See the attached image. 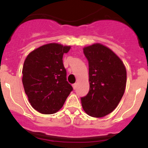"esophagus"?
I'll return each mask as SVG.
<instances>
[{
	"mask_svg": "<svg viewBox=\"0 0 148 148\" xmlns=\"http://www.w3.org/2000/svg\"><path fill=\"white\" fill-rule=\"evenodd\" d=\"M76 87H77V84H73V89H74V90H75V89H76Z\"/></svg>",
	"mask_w": 148,
	"mask_h": 148,
	"instance_id": "1",
	"label": "esophagus"
}]
</instances>
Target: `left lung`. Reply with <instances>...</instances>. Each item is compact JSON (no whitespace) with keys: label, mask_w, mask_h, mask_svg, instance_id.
I'll return each instance as SVG.
<instances>
[{"label":"left lung","mask_w":148,"mask_h":148,"mask_svg":"<svg viewBox=\"0 0 148 148\" xmlns=\"http://www.w3.org/2000/svg\"><path fill=\"white\" fill-rule=\"evenodd\" d=\"M88 61L90 90L81 98L84 110L101 118L118 106L126 87L127 72L121 60L113 51L100 44L84 48Z\"/></svg>","instance_id":"8db88e82"}]
</instances>
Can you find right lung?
I'll return each instance as SVG.
<instances>
[{
  "mask_svg": "<svg viewBox=\"0 0 148 148\" xmlns=\"http://www.w3.org/2000/svg\"><path fill=\"white\" fill-rule=\"evenodd\" d=\"M70 46L48 44L33 50L24 61L22 82L32 108L42 114L59 110L73 90L66 81L63 55Z\"/></svg>",
  "mask_w": 148,
  "mask_h": 148,
  "instance_id": "add662e5",
  "label": "right lung"
}]
</instances>
